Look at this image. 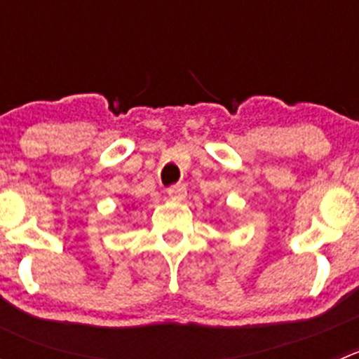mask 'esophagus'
Wrapping results in <instances>:
<instances>
[{"mask_svg": "<svg viewBox=\"0 0 359 359\" xmlns=\"http://www.w3.org/2000/svg\"><path fill=\"white\" fill-rule=\"evenodd\" d=\"M168 196L175 201H184L187 196V189L182 184H177V186L168 187Z\"/></svg>", "mask_w": 359, "mask_h": 359, "instance_id": "esophagus-1", "label": "esophagus"}]
</instances>
